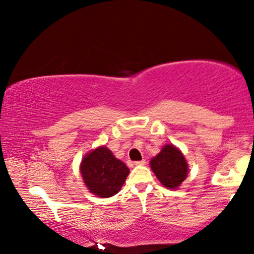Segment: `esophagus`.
<instances>
[{
  "instance_id": "1",
  "label": "esophagus",
  "mask_w": 254,
  "mask_h": 254,
  "mask_svg": "<svg viewBox=\"0 0 254 254\" xmlns=\"http://www.w3.org/2000/svg\"><path fill=\"white\" fill-rule=\"evenodd\" d=\"M135 165H144L145 164V159H142V161H137L134 163Z\"/></svg>"
}]
</instances>
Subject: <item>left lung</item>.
<instances>
[{
	"instance_id": "8db88e82",
	"label": "left lung",
	"mask_w": 254,
	"mask_h": 254,
	"mask_svg": "<svg viewBox=\"0 0 254 254\" xmlns=\"http://www.w3.org/2000/svg\"><path fill=\"white\" fill-rule=\"evenodd\" d=\"M150 166L162 185L175 190L186 179L189 165L183 152L173 144H166L151 158Z\"/></svg>"
}]
</instances>
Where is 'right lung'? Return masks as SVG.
Returning a JSON list of instances; mask_svg holds the SVG:
<instances>
[{"label":"right lung","mask_w":254,"mask_h":254,"mask_svg":"<svg viewBox=\"0 0 254 254\" xmlns=\"http://www.w3.org/2000/svg\"><path fill=\"white\" fill-rule=\"evenodd\" d=\"M79 171L90 192L99 197L116 195L123 187L129 169L106 147L90 151L82 159Z\"/></svg>","instance_id":"right-lung-1"}]
</instances>
